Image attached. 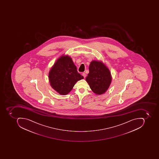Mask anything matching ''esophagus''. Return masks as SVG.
Wrapping results in <instances>:
<instances>
[{
	"label": "esophagus",
	"mask_w": 159,
	"mask_h": 159,
	"mask_svg": "<svg viewBox=\"0 0 159 159\" xmlns=\"http://www.w3.org/2000/svg\"><path fill=\"white\" fill-rule=\"evenodd\" d=\"M82 75L83 76V77H84V78L86 77V74H85V73H83V74H82Z\"/></svg>",
	"instance_id": "obj_1"
}]
</instances>
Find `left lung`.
Listing matches in <instances>:
<instances>
[{
    "label": "left lung",
    "instance_id": "8db88e82",
    "mask_svg": "<svg viewBox=\"0 0 159 159\" xmlns=\"http://www.w3.org/2000/svg\"><path fill=\"white\" fill-rule=\"evenodd\" d=\"M86 81L91 89L97 94H103L108 89L112 81L111 73L103 62L93 61L89 67Z\"/></svg>",
    "mask_w": 159,
    "mask_h": 159
}]
</instances>
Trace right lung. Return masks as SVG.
<instances>
[{"label": "right lung", "mask_w": 159, "mask_h": 159, "mask_svg": "<svg viewBox=\"0 0 159 159\" xmlns=\"http://www.w3.org/2000/svg\"><path fill=\"white\" fill-rule=\"evenodd\" d=\"M83 78L77 72L72 58L68 55H62L59 57L49 73L51 86L61 95L68 94L76 83Z\"/></svg>", "instance_id": "right-lung-1"}]
</instances>
